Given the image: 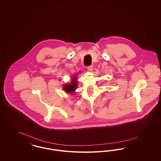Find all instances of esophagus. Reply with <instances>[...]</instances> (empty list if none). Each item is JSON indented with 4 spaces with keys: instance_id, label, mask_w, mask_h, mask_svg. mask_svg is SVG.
I'll use <instances>...</instances> for the list:
<instances>
[{
    "instance_id": "esophagus-1",
    "label": "esophagus",
    "mask_w": 161,
    "mask_h": 161,
    "mask_svg": "<svg viewBox=\"0 0 161 161\" xmlns=\"http://www.w3.org/2000/svg\"><path fill=\"white\" fill-rule=\"evenodd\" d=\"M87 69H88L89 71H92V70H93V66L92 65H90V66H87Z\"/></svg>"
}]
</instances>
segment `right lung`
<instances>
[{"mask_svg": "<svg viewBox=\"0 0 161 161\" xmlns=\"http://www.w3.org/2000/svg\"><path fill=\"white\" fill-rule=\"evenodd\" d=\"M77 82V78L75 75H74V77H72L70 83L64 85L63 88V90L69 93H74L75 91L77 89L78 87V83Z\"/></svg>", "mask_w": 161, "mask_h": 161, "instance_id": "right-lung-1", "label": "right lung"}]
</instances>
